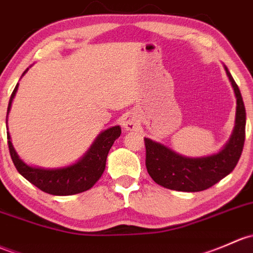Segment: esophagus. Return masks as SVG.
Instances as JSON below:
<instances>
[{
    "label": "esophagus",
    "instance_id": "1",
    "mask_svg": "<svg viewBox=\"0 0 253 253\" xmlns=\"http://www.w3.org/2000/svg\"><path fill=\"white\" fill-rule=\"evenodd\" d=\"M122 126L126 131H134L135 128H138L139 126V122L133 114H127L124 118V121H122Z\"/></svg>",
    "mask_w": 253,
    "mask_h": 253
}]
</instances>
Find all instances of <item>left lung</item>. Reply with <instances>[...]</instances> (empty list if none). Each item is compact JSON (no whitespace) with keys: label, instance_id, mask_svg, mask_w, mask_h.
I'll return each instance as SVG.
<instances>
[{"label":"left lung","instance_id":"1","mask_svg":"<svg viewBox=\"0 0 253 253\" xmlns=\"http://www.w3.org/2000/svg\"><path fill=\"white\" fill-rule=\"evenodd\" d=\"M236 97L234 132L224 149L206 158H185L160 143L144 138L145 166L148 173L161 187L177 191L209 189L235 169L245 143L246 111L238 84L225 66Z\"/></svg>","mask_w":253,"mask_h":253}]
</instances>
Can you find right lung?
<instances>
[{
    "label": "right lung",
    "instance_id": "right-lung-1",
    "mask_svg": "<svg viewBox=\"0 0 253 253\" xmlns=\"http://www.w3.org/2000/svg\"><path fill=\"white\" fill-rule=\"evenodd\" d=\"M25 73L26 70L24 71V74ZM17 89L18 84L15 86L12 95H10L9 104H8L7 109V116ZM120 134H121L120 126H114L105 129L104 132L98 135L91 149L87 151V154L81 160L71 165V166L54 169L30 167L29 165L24 164L19 159L18 154L15 153L14 148H13L12 142H10V135L8 132L7 139L13 164H14L18 172L25 179H28L31 184H34L44 193L50 194V195L65 196L86 191L91 189L93 185L95 184V182L99 179L100 175L104 172L109 150L113 147L114 142L120 137Z\"/></svg>",
    "mask_w": 253,
    "mask_h": 253
}]
</instances>
